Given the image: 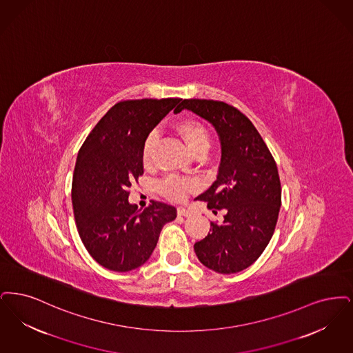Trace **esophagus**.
Instances as JSON below:
<instances>
[{
    "mask_svg": "<svg viewBox=\"0 0 353 353\" xmlns=\"http://www.w3.org/2000/svg\"><path fill=\"white\" fill-rule=\"evenodd\" d=\"M178 215L188 217V216H191V211L187 210L185 207H178Z\"/></svg>",
    "mask_w": 353,
    "mask_h": 353,
    "instance_id": "obj_1",
    "label": "esophagus"
}]
</instances>
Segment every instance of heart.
<instances>
[{"instance_id":"obj_1","label":"heart","mask_w":353,"mask_h":353,"mask_svg":"<svg viewBox=\"0 0 353 353\" xmlns=\"http://www.w3.org/2000/svg\"><path fill=\"white\" fill-rule=\"evenodd\" d=\"M175 129L194 157H196V158L203 157L208 152L210 134H208L207 129L199 121L183 120V121L176 123ZM157 143H158V133L152 132L145 141L143 152H142V161H143L145 166L152 165ZM190 188H191L190 182L175 178V176H170L161 184L162 194L171 200L183 199Z\"/></svg>"}]
</instances>
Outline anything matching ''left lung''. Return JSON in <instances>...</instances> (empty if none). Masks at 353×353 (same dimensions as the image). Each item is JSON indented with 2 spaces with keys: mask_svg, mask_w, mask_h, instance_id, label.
Returning <instances> with one entry per match:
<instances>
[{
  "mask_svg": "<svg viewBox=\"0 0 353 353\" xmlns=\"http://www.w3.org/2000/svg\"><path fill=\"white\" fill-rule=\"evenodd\" d=\"M191 110L215 128L221 159L216 181L195 200L207 201L220 224L211 223L208 234L195 243L200 262L221 274L239 273L257 260L276 230L281 208V182L276 161L263 139L236 108L223 101L190 99L175 113Z\"/></svg>",
  "mask_w": 353,
  "mask_h": 353,
  "instance_id": "obj_1",
  "label": "left lung"
}]
</instances>
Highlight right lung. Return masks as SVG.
Masks as SVG:
<instances>
[{
  "label": "right lung",
  "instance_id": "obj_1",
  "mask_svg": "<svg viewBox=\"0 0 353 353\" xmlns=\"http://www.w3.org/2000/svg\"><path fill=\"white\" fill-rule=\"evenodd\" d=\"M181 99L128 100L110 108L77 153L72 207L79 236L93 260L113 272H130L150 259L175 207L153 200L143 211L128 188L143 174L148 136Z\"/></svg>",
  "mask_w": 353,
  "mask_h": 353
}]
</instances>
